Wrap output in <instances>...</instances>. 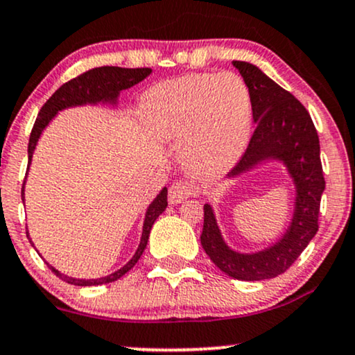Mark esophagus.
<instances>
[{
    "instance_id": "esophagus-1",
    "label": "esophagus",
    "mask_w": 355,
    "mask_h": 355,
    "mask_svg": "<svg viewBox=\"0 0 355 355\" xmlns=\"http://www.w3.org/2000/svg\"><path fill=\"white\" fill-rule=\"evenodd\" d=\"M197 193V190L190 185V183L185 182H177L170 187L168 190V202L172 205H178V203H183L187 198H190L191 195Z\"/></svg>"
}]
</instances>
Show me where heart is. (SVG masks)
<instances>
[{"label": "heart", "mask_w": 355, "mask_h": 355, "mask_svg": "<svg viewBox=\"0 0 355 355\" xmlns=\"http://www.w3.org/2000/svg\"><path fill=\"white\" fill-rule=\"evenodd\" d=\"M140 112L158 138L183 140L182 165L198 180L229 172L250 140V93L245 81L230 71L157 85L144 95Z\"/></svg>", "instance_id": "b5f03b06"}]
</instances>
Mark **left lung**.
<instances>
[{
    "label": "left lung",
    "mask_w": 355,
    "mask_h": 355,
    "mask_svg": "<svg viewBox=\"0 0 355 355\" xmlns=\"http://www.w3.org/2000/svg\"><path fill=\"white\" fill-rule=\"evenodd\" d=\"M232 64L242 75L250 93L255 132L247 152L227 180H235L268 162H277L285 166L295 195L287 229L277 242L257 252L234 250L223 239L214 207L210 203L203 205V250L232 279L252 282L284 274L309 245L319 230L317 220L325 182L319 137L304 105L255 64L247 61H234Z\"/></svg>",
    "instance_id": "1"
}]
</instances>
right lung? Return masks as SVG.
<instances>
[{
  "mask_svg": "<svg viewBox=\"0 0 355 355\" xmlns=\"http://www.w3.org/2000/svg\"><path fill=\"white\" fill-rule=\"evenodd\" d=\"M152 73L150 68H120V67H100L93 68L83 75L76 76L68 81V83L61 85V87L56 89L51 95V98L43 105V108L40 110L38 118H36L33 130H31L30 135V144H28V170L30 172L31 160H33V153L36 145H38L40 137L44 132L48 125L51 123V120L58 115L60 112L67 108H75V107H85V105H107V107L116 108L118 107V98H120V93L123 89H128L135 87L137 83L144 81L146 76ZM28 177V173H26ZM24 185H26V180L23 183L21 190V198L24 203ZM166 187H164L160 191H158L157 197L150 202L148 209L145 211L144 218V227H141V239L140 243H138L137 252L133 254L132 259L125 263L123 267H120L118 270L113 272V274H108L105 277H98V279H76V277H68L67 274H61L58 268L50 266L51 272H55L56 277H60L64 282L71 285H78V287H92V285H103L115 282V280L123 277L130 268L135 267L141 254L145 252L146 243H148L150 230H152L155 220L160 217L166 209ZM26 237L30 239V232L26 230ZM31 245L35 247V243L31 242Z\"/></svg>",
  "mask_w": 355,
  "mask_h": 355,
  "instance_id": "add662e5",
  "label": "right lung"
}]
</instances>
